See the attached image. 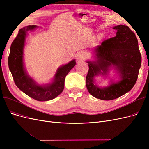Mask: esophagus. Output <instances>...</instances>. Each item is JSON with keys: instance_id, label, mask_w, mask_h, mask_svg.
Instances as JSON below:
<instances>
[{"instance_id": "esophagus-1", "label": "esophagus", "mask_w": 149, "mask_h": 149, "mask_svg": "<svg viewBox=\"0 0 149 149\" xmlns=\"http://www.w3.org/2000/svg\"><path fill=\"white\" fill-rule=\"evenodd\" d=\"M77 57L79 60H83L84 59V58L86 57V53L84 52H80V53H78Z\"/></svg>"}]
</instances>
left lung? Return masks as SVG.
I'll list each match as a JSON object with an SVG mask.
<instances>
[{"mask_svg": "<svg viewBox=\"0 0 149 149\" xmlns=\"http://www.w3.org/2000/svg\"><path fill=\"white\" fill-rule=\"evenodd\" d=\"M113 29L117 30L115 37L104 40L94 49L97 60L87 61L89 70L86 85L88 91L93 96L105 101L118 98L133 88L142 61L137 38L134 31L124 25H117ZM112 65L120 72V81L104 88L94 85V76L100 73L106 74Z\"/></svg>", "mask_w": 149, "mask_h": 149, "instance_id": "1", "label": "left lung"}]
</instances>
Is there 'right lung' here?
<instances>
[{
    "instance_id": "add662e5",
    "label": "right lung",
    "mask_w": 149,
    "mask_h": 149,
    "mask_svg": "<svg viewBox=\"0 0 149 149\" xmlns=\"http://www.w3.org/2000/svg\"><path fill=\"white\" fill-rule=\"evenodd\" d=\"M36 27L35 25H29L19 30L11 45L8 63L15 84L22 91L35 100L46 101L55 98L63 91L66 76L75 66L76 61L73 60L60 67L51 84L40 86L36 83L26 73L23 63V49L26 32Z\"/></svg>"
}]
</instances>
